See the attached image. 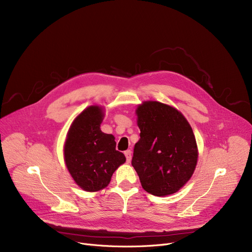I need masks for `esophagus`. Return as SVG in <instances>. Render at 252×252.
Listing matches in <instances>:
<instances>
[{"instance_id":"34e87169","label":"esophagus","mask_w":252,"mask_h":252,"mask_svg":"<svg viewBox=\"0 0 252 252\" xmlns=\"http://www.w3.org/2000/svg\"><path fill=\"white\" fill-rule=\"evenodd\" d=\"M125 155H126V161L129 162L130 159H131V151L130 150L125 151Z\"/></svg>"}]
</instances>
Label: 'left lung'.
<instances>
[{
  "label": "left lung",
  "mask_w": 252,
  "mask_h": 252,
  "mask_svg": "<svg viewBox=\"0 0 252 252\" xmlns=\"http://www.w3.org/2000/svg\"><path fill=\"white\" fill-rule=\"evenodd\" d=\"M137 115L141 133L131 165L145 191L174 194L190 180L197 163L192 127L181 112L160 102H144Z\"/></svg>",
  "instance_id": "left-lung-1"
}]
</instances>
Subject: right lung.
Masks as SVG:
<instances>
[{"label": "right lung", "instance_id": "obj_1", "mask_svg": "<svg viewBox=\"0 0 252 252\" xmlns=\"http://www.w3.org/2000/svg\"><path fill=\"white\" fill-rule=\"evenodd\" d=\"M103 110L90 106L70 126L64 146L65 163L75 183L88 192L105 188L126 156L115 149L112 135L100 129Z\"/></svg>", "mask_w": 252, "mask_h": 252}]
</instances>
